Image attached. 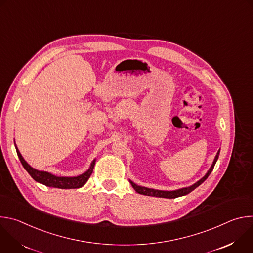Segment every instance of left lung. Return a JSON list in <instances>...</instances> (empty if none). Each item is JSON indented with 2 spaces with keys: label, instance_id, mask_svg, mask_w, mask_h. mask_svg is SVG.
I'll list each match as a JSON object with an SVG mask.
<instances>
[{
  "label": "left lung",
  "instance_id": "8db88e82",
  "mask_svg": "<svg viewBox=\"0 0 253 253\" xmlns=\"http://www.w3.org/2000/svg\"><path fill=\"white\" fill-rule=\"evenodd\" d=\"M219 152L220 150H218L217 154H216L213 163L211 165V167L209 168V170L207 171V173L205 174L204 177H202L199 181H197L196 183H194L193 185L189 186V187H184L181 189H177V190H173V191H164V190H156V189H152V188H147V187H143V186H139L137 184H135L134 182H132L130 180V183L132 185V187L135 189L136 192H138L139 194H143V195H147V196H155V197H162V198H176V197H180V196H184L188 193H190L191 191H193L196 187H198L200 184H202L205 180L207 179V177L210 175V173L212 172L214 165L217 161L218 157H219Z\"/></svg>",
  "mask_w": 253,
  "mask_h": 253
}]
</instances>
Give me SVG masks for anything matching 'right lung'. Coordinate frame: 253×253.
I'll use <instances>...</instances> for the list:
<instances>
[{
  "label": "right lung",
  "mask_w": 253,
  "mask_h": 253,
  "mask_svg": "<svg viewBox=\"0 0 253 253\" xmlns=\"http://www.w3.org/2000/svg\"><path fill=\"white\" fill-rule=\"evenodd\" d=\"M16 150H17V154H18V157H19L22 165L24 166L26 171L31 175V177L35 180V181L42 183L49 187H55V188H61V189H75V188H80V187L84 186L93 172L95 162H96V160L94 159L92 161L89 169L79 176H75V177H63L62 176L61 177V176L53 175L46 171H40V170H37V169L31 167L25 161V159L21 155L20 151L18 150L17 146H16Z\"/></svg>",
  "instance_id": "right-lung-1"
}]
</instances>
